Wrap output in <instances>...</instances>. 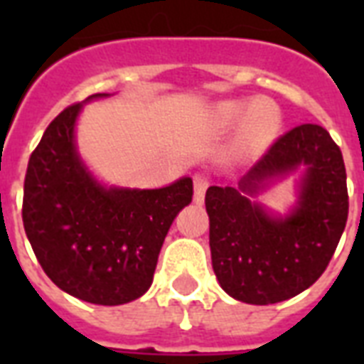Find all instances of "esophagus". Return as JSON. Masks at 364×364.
I'll list each match as a JSON object with an SVG mask.
<instances>
[{
	"label": "esophagus",
	"mask_w": 364,
	"mask_h": 364,
	"mask_svg": "<svg viewBox=\"0 0 364 364\" xmlns=\"http://www.w3.org/2000/svg\"><path fill=\"white\" fill-rule=\"evenodd\" d=\"M193 181H194V202H198L202 204L204 202V194H205V188L210 187V179L205 173H194L193 176Z\"/></svg>",
	"instance_id": "obj_1"
}]
</instances>
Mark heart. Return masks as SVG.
Here are the masks:
<instances>
[{
	"label": "heart",
	"instance_id": "heart-1",
	"mask_svg": "<svg viewBox=\"0 0 364 364\" xmlns=\"http://www.w3.org/2000/svg\"><path fill=\"white\" fill-rule=\"evenodd\" d=\"M230 122L245 119L242 130V143L245 149L262 147L277 128V115L268 104H230L225 107Z\"/></svg>",
	"mask_w": 364,
	"mask_h": 364
}]
</instances>
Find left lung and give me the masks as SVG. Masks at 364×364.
Here are the masks:
<instances>
[{"label":"left lung","mask_w":364,"mask_h":364,"mask_svg":"<svg viewBox=\"0 0 364 364\" xmlns=\"http://www.w3.org/2000/svg\"><path fill=\"white\" fill-rule=\"evenodd\" d=\"M306 166L299 205L274 220L250 202L262 181ZM211 264L221 287L247 304H276L321 277L344 232L350 210L342 151L323 126L285 132L234 187H210Z\"/></svg>","instance_id":"8db88e82"}]
</instances>
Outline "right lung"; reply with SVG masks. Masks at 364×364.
<instances>
[{
    "instance_id": "add662e5",
    "label": "right lung",
    "mask_w": 364,
    "mask_h": 364,
    "mask_svg": "<svg viewBox=\"0 0 364 364\" xmlns=\"http://www.w3.org/2000/svg\"><path fill=\"white\" fill-rule=\"evenodd\" d=\"M105 94H94L98 98ZM81 104L65 107L28 162L22 221L53 283L90 304L139 299L153 283L166 234L193 202V179L153 191L104 188L79 160L73 141Z\"/></svg>"
}]
</instances>
